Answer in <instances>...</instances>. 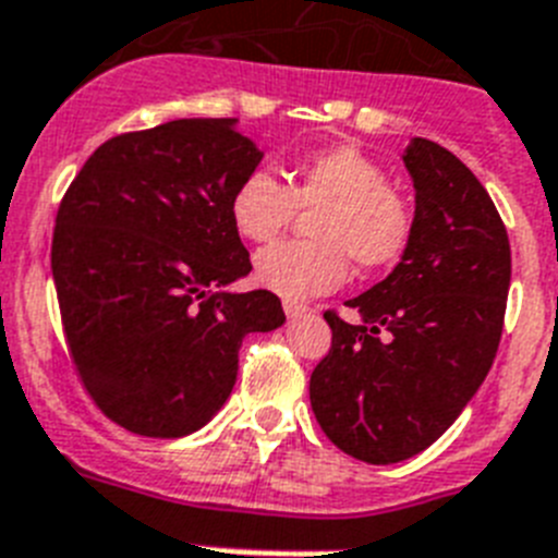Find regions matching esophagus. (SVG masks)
Here are the masks:
<instances>
[{"mask_svg": "<svg viewBox=\"0 0 558 558\" xmlns=\"http://www.w3.org/2000/svg\"><path fill=\"white\" fill-rule=\"evenodd\" d=\"M282 307H284V316H288V318H299V316H304V313L311 311L307 304L296 302V299H284Z\"/></svg>", "mask_w": 558, "mask_h": 558, "instance_id": "obj_1", "label": "esophagus"}]
</instances>
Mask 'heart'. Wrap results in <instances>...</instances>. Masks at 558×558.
I'll return each instance as SVG.
<instances>
[{"instance_id":"b5f03b06","label":"heart","mask_w":558,"mask_h":558,"mask_svg":"<svg viewBox=\"0 0 558 558\" xmlns=\"http://www.w3.org/2000/svg\"><path fill=\"white\" fill-rule=\"evenodd\" d=\"M288 183L254 169L236 183L228 214L242 240L268 242L307 217L311 240H288L259 251L256 282L284 299L330 293L347 279L350 259L361 270L392 265L403 254L415 226V211L387 169L352 143L302 155L288 166Z\"/></svg>"}]
</instances>
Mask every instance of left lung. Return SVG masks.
Wrapping results in <instances>:
<instances>
[{"mask_svg": "<svg viewBox=\"0 0 558 558\" xmlns=\"http://www.w3.org/2000/svg\"><path fill=\"white\" fill-rule=\"evenodd\" d=\"M415 226L398 268L327 311L332 344L311 375L318 426L344 454L373 465L421 454L457 421L497 355L511 284L499 211L469 166L415 137Z\"/></svg>", "mask_w": 558, "mask_h": 558, "instance_id": "8db88e82", "label": "left lung"}]
</instances>
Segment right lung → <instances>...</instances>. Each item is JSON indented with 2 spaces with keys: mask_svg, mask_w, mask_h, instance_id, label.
<instances>
[{
  "mask_svg": "<svg viewBox=\"0 0 558 558\" xmlns=\"http://www.w3.org/2000/svg\"><path fill=\"white\" fill-rule=\"evenodd\" d=\"M233 118H180L109 137L52 228V282L81 384L143 437L197 432L226 403L247 332L284 322L270 290L228 293L251 256L228 203L262 151Z\"/></svg>",
  "mask_w": 558,
  "mask_h": 558,
  "instance_id": "obj_1",
  "label": "right lung"
}]
</instances>
